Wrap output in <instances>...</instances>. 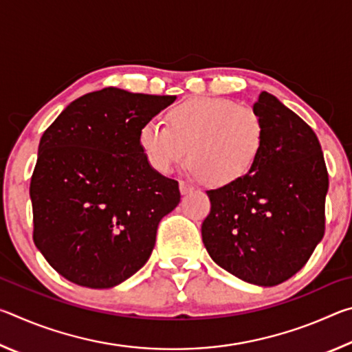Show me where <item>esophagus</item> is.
I'll use <instances>...</instances> for the list:
<instances>
[{"mask_svg": "<svg viewBox=\"0 0 352 352\" xmlns=\"http://www.w3.org/2000/svg\"><path fill=\"white\" fill-rule=\"evenodd\" d=\"M194 190H195L194 184H190V183H188V182H180V192H182L183 195L194 192Z\"/></svg>", "mask_w": 352, "mask_h": 352, "instance_id": "1", "label": "esophagus"}]
</instances>
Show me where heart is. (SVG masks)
Listing matches in <instances>:
<instances>
[{
	"label": "heart",
	"mask_w": 352,
	"mask_h": 352,
	"mask_svg": "<svg viewBox=\"0 0 352 352\" xmlns=\"http://www.w3.org/2000/svg\"><path fill=\"white\" fill-rule=\"evenodd\" d=\"M168 127L148 121L138 142L147 164L168 175L189 160L190 169L214 186L247 177L264 147L265 127L259 113L223 98H190L166 115Z\"/></svg>",
	"instance_id": "obj_1"
}]
</instances>
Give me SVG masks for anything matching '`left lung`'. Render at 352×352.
<instances>
[{"label":"left lung","instance_id":"8db88e82","mask_svg":"<svg viewBox=\"0 0 352 352\" xmlns=\"http://www.w3.org/2000/svg\"><path fill=\"white\" fill-rule=\"evenodd\" d=\"M253 110L265 127L261 157L242 180L206 190L201 239L231 275L272 287L300 272L323 239L329 177L317 135L296 113L267 91Z\"/></svg>","mask_w":352,"mask_h":352}]
</instances>
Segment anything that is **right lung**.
I'll use <instances>...</instances> for the list:
<instances>
[{
    "instance_id": "right-lung-1",
    "label": "right lung",
    "mask_w": 352,
    "mask_h": 352,
    "mask_svg": "<svg viewBox=\"0 0 352 352\" xmlns=\"http://www.w3.org/2000/svg\"><path fill=\"white\" fill-rule=\"evenodd\" d=\"M174 100L109 87L73 100L45 130L29 188L32 237L68 281L109 289L151 258L180 189L147 164L138 135Z\"/></svg>"
}]
</instances>
